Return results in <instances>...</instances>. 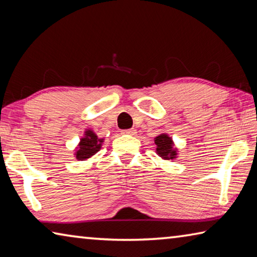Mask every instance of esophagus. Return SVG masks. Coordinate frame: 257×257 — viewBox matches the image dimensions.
I'll list each match as a JSON object with an SVG mask.
<instances>
[{
  "label": "esophagus",
  "instance_id": "esophagus-1",
  "mask_svg": "<svg viewBox=\"0 0 257 257\" xmlns=\"http://www.w3.org/2000/svg\"><path fill=\"white\" fill-rule=\"evenodd\" d=\"M122 134L135 135V134H136V130H135V129H125V130H122Z\"/></svg>",
  "mask_w": 257,
  "mask_h": 257
}]
</instances>
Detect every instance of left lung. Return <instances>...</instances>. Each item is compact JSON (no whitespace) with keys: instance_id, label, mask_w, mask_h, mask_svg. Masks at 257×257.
<instances>
[{"instance_id":"left-lung-1","label":"left lung","mask_w":257,"mask_h":257,"mask_svg":"<svg viewBox=\"0 0 257 257\" xmlns=\"http://www.w3.org/2000/svg\"><path fill=\"white\" fill-rule=\"evenodd\" d=\"M156 145V153L164 160H173L177 156V151L173 149L172 138L167 134H161L154 138Z\"/></svg>"}]
</instances>
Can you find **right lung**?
<instances>
[{"mask_svg": "<svg viewBox=\"0 0 257 257\" xmlns=\"http://www.w3.org/2000/svg\"><path fill=\"white\" fill-rule=\"evenodd\" d=\"M103 139H99L96 134L92 130H87L85 132V136L80 139L79 147L76 151V159L79 161H85L86 159H89L90 156L96 154L97 152L101 150Z\"/></svg>", "mask_w": 257, "mask_h": 257, "instance_id": "1", "label": "right lung"}]
</instances>
